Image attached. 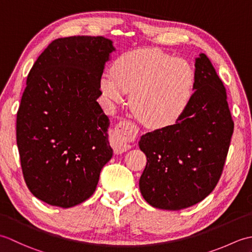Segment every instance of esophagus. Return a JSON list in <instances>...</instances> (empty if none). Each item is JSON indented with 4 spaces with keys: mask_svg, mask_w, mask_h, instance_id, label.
<instances>
[{
    "mask_svg": "<svg viewBox=\"0 0 252 252\" xmlns=\"http://www.w3.org/2000/svg\"><path fill=\"white\" fill-rule=\"evenodd\" d=\"M133 129H134V126L126 120L120 121L116 126L114 133H112L110 138L111 146L114 148V152L116 154H123L126 151H129L131 146L126 142V138L133 131Z\"/></svg>",
    "mask_w": 252,
    "mask_h": 252,
    "instance_id": "1",
    "label": "esophagus"
}]
</instances>
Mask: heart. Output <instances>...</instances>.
Masks as SVG:
<instances>
[{
  "label": "heart",
  "instance_id": "heart-1",
  "mask_svg": "<svg viewBox=\"0 0 252 252\" xmlns=\"http://www.w3.org/2000/svg\"><path fill=\"white\" fill-rule=\"evenodd\" d=\"M111 71L99 79L104 97L110 103H120L131 92L133 111L152 127L175 125L194 97V68L158 49L126 52L114 62Z\"/></svg>",
  "mask_w": 252,
  "mask_h": 252
}]
</instances>
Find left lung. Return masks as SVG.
I'll list each match as a JSON object with an SVG mask.
<instances>
[{"label": "left lung", "instance_id": "1", "mask_svg": "<svg viewBox=\"0 0 252 252\" xmlns=\"http://www.w3.org/2000/svg\"><path fill=\"white\" fill-rule=\"evenodd\" d=\"M196 85L189 109L175 125L142 135L147 162L140 189L149 205L164 210L194 206L221 178L234 131L226 90L210 60H195Z\"/></svg>", "mask_w": 252, "mask_h": 252}]
</instances>
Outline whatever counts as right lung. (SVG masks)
<instances>
[{
    "label": "right lung",
    "instance_id": "obj_1",
    "mask_svg": "<svg viewBox=\"0 0 252 252\" xmlns=\"http://www.w3.org/2000/svg\"><path fill=\"white\" fill-rule=\"evenodd\" d=\"M116 49L104 36L52 42L27 78L16 136L29 190L51 206L85 201L112 157L109 119L97 98L105 63Z\"/></svg>",
    "mask_w": 252,
    "mask_h": 252
}]
</instances>
